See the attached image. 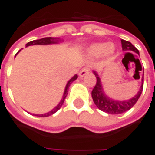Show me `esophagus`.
Returning a JSON list of instances; mask_svg holds the SVG:
<instances>
[{"label":"esophagus","instance_id":"1","mask_svg":"<svg viewBox=\"0 0 155 155\" xmlns=\"http://www.w3.org/2000/svg\"><path fill=\"white\" fill-rule=\"evenodd\" d=\"M89 71H90V69L89 68H87V67H85V68H83L80 71V72H79V77H81V78L84 77L85 75H87L88 73H89Z\"/></svg>","mask_w":155,"mask_h":155}]
</instances>
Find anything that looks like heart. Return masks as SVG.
<instances>
[{
  "instance_id": "1",
  "label": "heart",
  "mask_w": 155,
  "mask_h": 155,
  "mask_svg": "<svg viewBox=\"0 0 155 155\" xmlns=\"http://www.w3.org/2000/svg\"><path fill=\"white\" fill-rule=\"evenodd\" d=\"M115 47L112 44L105 43H94L88 47L87 52L91 57H99L104 54V56H110L114 53Z\"/></svg>"
}]
</instances>
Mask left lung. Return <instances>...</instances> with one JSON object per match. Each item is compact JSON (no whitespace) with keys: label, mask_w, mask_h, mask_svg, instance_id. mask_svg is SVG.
<instances>
[{"label":"left lung","mask_w":155,"mask_h":155,"mask_svg":"<svg viewBox=\"0 0 155 155\" xmlns=\"http://www.w3.org/2000/svg\"><path fill=\"white\" fill-rule=\"evenodd\" d=\"M122 47L123 51H134L135 53H137L139 55V51L130 42H128L127 40L122 39ZM93 73L97 78V84L91 92L92 99L96 106L99 110L104 111V112L109 113V114H113V115L124 113V112L128 111V110H130L140 97V94L143 90V78L141 79L142 84L140 85V90L134 97L128 99V100L120 101V100H115V99L111 98L105 94L104 88H103V84H102V81H101V78H99L98 73L96 71H93Z\"/></svg>","instance_id":"1"}]
</instances>
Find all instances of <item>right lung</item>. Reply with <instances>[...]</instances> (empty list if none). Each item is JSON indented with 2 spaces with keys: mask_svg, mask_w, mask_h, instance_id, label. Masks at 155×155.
<instances>
[{
  "mask_svg": "<svg viewBox=\"0 0 155 155\" xmlns=\"http://www.w3.org/2000/svg\"><path fill=\"white\" fill-rule=\"evenodd\" d=\"M63 40L62 39H58V38H52V37H46V38H43V39H36V40H33V41H30V42H28L27 45H26V47L27 46H29V45H51V44H58L59 42H62ZM19 51H21V50ZM19 51L16 53V55L19 53ZM15 55V56H16ZM78 78V75H74L70 80L67 82V84H66V85H65V88H64V94H63V97L61 99V101L58 103V104L57 105L55 108H53L51 111H49V112H47V113H45V114H40V115H38V114H33V116H40V117H47V116H51V115H53L54 113H56L58 110H59L61 107H62L63 104H64V99L66 97V96H67V94H68V90H69V87L71 85V84L75 81L76 79Z\"/></svg>",
  "mask_w": 155,
  "mask_h": 155,
  "instance_id": "add662e5",
  "label": "right lung"
}]
</instances>
